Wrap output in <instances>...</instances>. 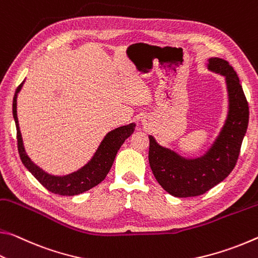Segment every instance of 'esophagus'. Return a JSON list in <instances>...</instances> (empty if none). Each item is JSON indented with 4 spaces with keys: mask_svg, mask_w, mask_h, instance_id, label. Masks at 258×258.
<instances>
[{
    "mask_svg": "<svg viewBox=\"0 0 258 258\" xmlns=\"http://www.w3.org/2000/svg\"><path fill=\"white\" fill-rule=\"evenodd\" d=\"M146 120H143V123H144V124H146V122H145Z\"/></svg>",
    "mask_w": 258,
    "mask_h": 258,
    "instance_id": "34e87169",
    "label": "esophagus"
}]
</instances>
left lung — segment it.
<instances>
[{
    "label": "left lung",
    "instance_id": "left-lung-1",
    "mask_svg": "<svg viewBox=\"0 0 258 258\" xmlns=\"http://www.w3.org/2000/svg\"><path fill=\"white\" fill-rule=\"evenodd\" d=\"M207 69L225 78L229 99L224 125L212 146L200 157L185 158L149 136L152 172L164 191L177 198L201 196L224 180L235 167L247 133L249 107L233 67L224 59L212 57Z\"/></svg>",
    "mask_w": 258,
    "mask_h": 258
}]
</instances>
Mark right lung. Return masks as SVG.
Here are the masks:
<instances>
[{
    "instance_id": "right-lung-1",
    "label": "right lung",
    "mask_w": 258,
    "mask_h": 258,
    "mask_svg": "<svg viewBox=\"0 0 258 258\" xmlns=\"http://www.w3.org/2000/svg\"><path fill=\"white\" fill-rule=\"evenodd\" d=\"M24 82L25 81H23V83L17 88L14 103H12V114H14L17 128L18 152L24 166L46 189H49L50 192L54 194H58V196H77V194L86 192L88 189L96 186V185H98L108 174L109 169H111L114 162V159L116 157L117 151L120 150L125 139L134 134L136 124L130 123L122 125L109 132L101 141L98 149L95 152L94 157L88 161V163L80 168L79 170L64 176L48 174L32 161L24 147L22 133H20L19 129L18 116H17V97H18L19 91L22 90Z\"/></svg>"
}]
</instances>
